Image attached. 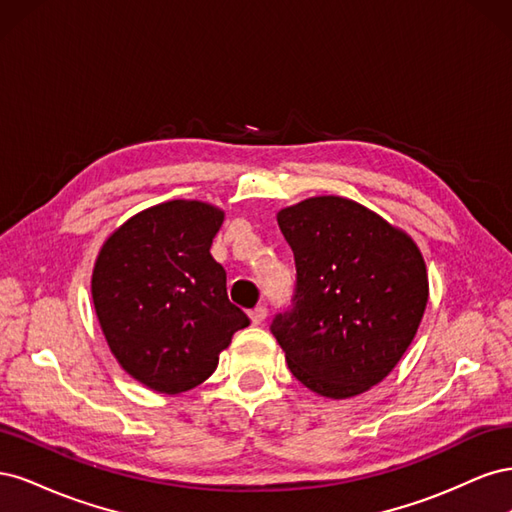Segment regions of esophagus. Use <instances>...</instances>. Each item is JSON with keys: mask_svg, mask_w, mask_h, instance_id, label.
<instances>
[{"mask_svg": "<svg viewBox=\"0 0 512 512\" xmlns=\"http://www.w3.org/2000/svg\"><path fill=\"white\" fill-rule=\"evenodd\" d=\"M250 318H252V324H262L267 318V307L265 305H256L252 312H250Z\"/></svg>", "mask_w": 512, "mask_h": 512, "instance_id": "esophagus-1", "label": "esophagus"}]
</instances>
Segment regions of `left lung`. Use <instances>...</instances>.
Segmentation results:
<instances>
[{"instance_id":"obj_1","label":"left lung","mask_w":512,"mask_h":512,"mask_svg":"<svg viewBox=\"0 0 512 512\" xmlns=\"http://www.w3.org/2000/svg\"><path fill=\"white\" fill-rule=\"evenodd\" d=\"M297 267L271 333L309 391L365 393L412 344L429 284L416 243L348 198L316 196L277 213Z\"/></svg>"}]
</instances>
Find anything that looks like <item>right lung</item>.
I'll use <instances>...</instances> for the list:
<instances>
[{
  "label": "right lung",
  "instance_id": "1",
  "mask_svg": "<svg viewBox=\"0 0 512 512\" xmlns=\"http://www.w3.org/2000/svg\"><path fill=\"white\" fill-rule=\"evenodd\" d=\"M222 222L211 205L168 200L102 245L91 277L100 327L121 367L153 391L177 395L205 382L250 324L209 252Z\"/></svg>",
  "mask_w": 512,
  "mask_h": 512
}]
</instances>
